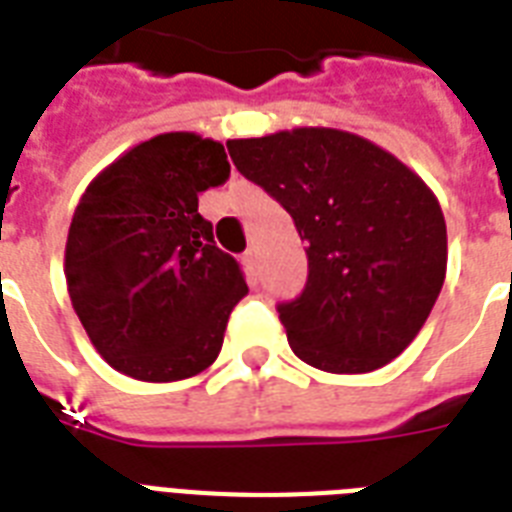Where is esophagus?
I'll use <instances>...</instances> for the list:
<instances>
[{
	"label": "esophagus",
	"instance_id": "esophagus-1",
	"mask_svg": "<svg viewBox=\"0 0 512 512\" xmlns=\"http://www.w3.org/2000/svg\"><path fill=\"white\" fill-rule=\"evenodd\" d=\"M241 265H244V273H247L249 284H257V252L255 249H247L241 255Z\"/></svg>",
	"mask_w": 512,
	"mask_h": 512
}]
</instances>
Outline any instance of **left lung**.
I'll return each instance as SVG.
<instances>
[{
	"mask_svg": "<svg viewBox=\"0 0 512 512\" xmlns=\"http://www.w3.org/2000/svg\"><path fill=\"white\" fill-rule=\"evenodd\" d=\"M225 146L308 241L303 295L279 305L295 356L335 374L374 372L401 356L446 279L436 193L385 148L332 127Z\"/></svg>",
	"mask_w": 512,
	"mask_h": 512,
	"instance_id": "1",
	"label": "left lung"
}]
</instances>
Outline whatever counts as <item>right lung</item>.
Returning <instances> with one entry per match:
<instances>
[{
    "instance_id": "add662e5",
    "label": "right lung",
    "mask_w": 512,
    "mask_h": 512,
    "mask_svg": "<svg viewBox=\"0 0 512 512\" xmlns=\"http://www.w3.org/2000/svg\"><path fill=\"white\" fill-rule=\"evenodd\" d=\"M228 175L223 143L164 132L82 193L66 241L68 295L116 372L175 382L215 364L233 305L249 292L199 215V193Z\"/></svg>"
}]
</instances>
